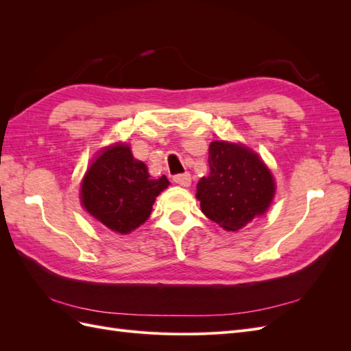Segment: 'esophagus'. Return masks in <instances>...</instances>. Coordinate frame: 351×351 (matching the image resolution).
I'll return each mask as SVG.
<instances>
[{"instance_id":"esophagus-1","label":"esophagus","mask_w":351,"mask_h":351,"mask_svg":"<svg viewBox=\"0 0 351 351\" xmlns=\"http://www.w3.org/2000/svg\"><path fill=\"white\" fill-rule=\"evenodd\" d=\"M173 182L178 186H183V187H187L190 186V183H192V176H190L189 173H183V174H176L173 177Z\"/></svg>"}]
</instances>
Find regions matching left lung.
I'll return each instance as SVG.
<instances>
[{
    "mask_svg": "<svg viewBox=\"0 0 351 351\" xmlns=\"http://www.w3.org/2000/svg\"><path fill=\"white\" fill-rule=\"evenodd\" d=\"M209 176L197 183L200 209L219 227L237 231L268 209L275 193L274 178L262 159L236 143L209 145Z\"/></svg>",
    "mask_w": 351,
    "mask_h": 351,
    "instance_id": "1",
    "label": "left lung"
}]
</instances>
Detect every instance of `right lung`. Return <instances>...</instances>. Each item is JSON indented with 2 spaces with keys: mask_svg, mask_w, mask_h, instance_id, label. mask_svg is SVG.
I'll return each mask as SVG.
<instances>
[{
  "mask_svg": "<svg viewBox=\"0 0 351 351\" xmlns=\"http://www.w3.org/2000/svg\"><path fill=\"white\" fill-rule=\"evenodd\" d=\"M168 184L165 176L154 180L129 146L115 145L89 167L82 183V204L105 227L127 234L149 218L156 196Z\"/></svg>",
  "mask_w": 351,
  "mask_h": 351,
  "instance_id": "obj_1",
  "label": "right lung"
}]
</instances>
